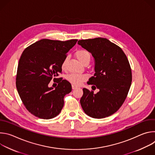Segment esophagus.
I'll use <instances>...</instances> for the list:
<instances>
[{"label":"esophagus","mask_w":155,"mask_h":155,"mask_svg":"<svg viewBox=\"0 0 155 155\" xmlns=\"http://www.w3.org/2000/svg\"><path fill=\"white\" fill-rule=\"evenodd\" d=\"M72 87L73 90H75V89H76V88H77V87L75 86H74V85H72Z\"/></svg>","instance_id":"34e87169"}]
</instances>
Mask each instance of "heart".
Wrapping results in <instances>:
<instances>
[{
  "label": "heart",
  "mask_w": 155,
  "mask_h": 155,
  "mask_svg": "<svg viewBox=\"0 0 155 155\" xmlns=\"http://www.w3.org/2000/svg\"><path fill=\"white\" fill-rule=\"evenodd\" d=\"M75 56L78 59V60L81 62L84 65L86 64H89L91 59V54L89 51L86 50L81 49L78 50L75 52ZM68 62V57L64 59L62 64L61 68L62 69H65L67 65ZM88 77L86 74H70L66 77V79L71 83L74 85L79 86L81 84V83L86 81Z\"/></svg>",
  "instance_id": "heart-1"
}]
</instances>
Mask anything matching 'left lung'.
Here are the masks:
<instances>
[{
	"mask_svg": "<svg viewBox=\"0 0 155 155\" xmlns=\"http://www.w3.org/2000/svg\"><path fill=\"white\" fill-rule=\"evenodd\" d=\"M78 44L92 54L95 74L89 79L94 90L83 88L80 104L86 115L104 118L115 113L124 103L132 81L129 61L122 49L105 38L80 40ZM93 89V88H92Z\"/></svg>",
	"mask_w": 155,
	"mask_h": 155,
	"instance_id": "obj_1",
	"label": "left lung"
}]
</instances>
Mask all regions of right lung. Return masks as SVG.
Returning <instances> with one entry per match:
<instances>
[{"instance_id":"right-lung-1","label":"right lung","mask_w":155,"mask_h":155,"mask_svg":"<svg viewBox=\"0 0 155 155\" xmlns=\"http://www.w3.org/2000/svg\"><path fill=\"white\" fill-rule=\"evenodd\" d=\"M78 40L67 41L41 39L27 47L18 65L16 86L19 97L28 111L41 119H51L61 112L64 97L72 91L65 80L58 81L53 89L48 84L62 72L66 54Z\"/></svg>"}]
</instances>
